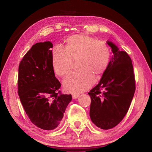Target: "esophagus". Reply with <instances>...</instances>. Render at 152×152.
<instances>
[{
  "label": "esophagus",
  "instance_id": "1",
  "mask_svg": "<svg viewBox=\"0 0 152 152\" xmlns=\"http://www.w3.org/2000/svg\"><path fill=\"white\" fill-rule=\"evenodd\" d=\"M78 94H72V98L74 99H77L78 97Z\"/></svg>",
  "mask_w": 152,
  "mask_h": 152
}]
</instances>
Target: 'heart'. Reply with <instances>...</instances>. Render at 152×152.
Wrapping results in <instances>:
<instances>
[{
  "instance_id": "b5f03b06",
  "label": "heart",
  "mask_w": 152,
  "mask_h": 152,
  "mask_svg": "<svg viewBox=\"0 0 152 152\" xmlns=\"http://www.w3.org/2000/svg\"><path fill=\"white\" fill-rule=\"evenodd\" d=\"M77 59L80 70L72 73L64 81L65 89L72 93L86 90L94 83V75L106 70L110 60V48L104 42L83 34L68 38L65 47L56 45L53 48V67L59 76L68 75L73 60Z\"/></svg>"
}]
</instances>
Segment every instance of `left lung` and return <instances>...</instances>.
Here are the masks:
<instances>
[{
	"label": "left lung",
	"mask_w": 152,
	"mask_h": 152,
	"mask_svg": "<svg viewBox=\"0 0 152 152\" xmlns=\"http://www.w3.org/2000/svg\"><path fill=\"white\" fill-rule=\"evenodd\" d=\"M113 56L99 84L88 92L90 117L99 128L108 130L117 125L128 112L135 91L133 65L126 52L112 42Z\"/></svg>",
	"instance_id": "1"
}]
</instances>
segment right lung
<instances>
[{"label":"right lung","mask_w":152,"mask_h":152,"mask_svg":"<svg viewBox=\"0 0 152 152\" xmlns=\"http://www.w3.org/2000/svg\"><path fill=\"white\" fill-rule=\"evenodd\" d=\"M53 44L50 42L34 44L23 56L19 66L18 94L27 116L39 128L52 130L61 123L72 100L64 95L54 74Z\"/></svg>","instance_id":"right-lung-1"}]
</instances>
